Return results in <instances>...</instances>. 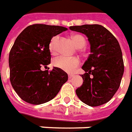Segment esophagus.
Returning a JSON list of instances; mask_svg holds the SVG:
<instances>
[{"label": "esophagus", "mask_w": 132, "mask_h": 132, "mask_svg": "<svg viewBox=\"0 0 132 132\" xmlns=\"http://www.w3.org/2000/svg\"><path fill=\"white\" fill-rule=\"evenodd\" d=\"M74 76H75L74 75H69V76H68V78H69V79H71V78H73Z\"/></svg>", "instance_id": "34e87169"}]
</instances>
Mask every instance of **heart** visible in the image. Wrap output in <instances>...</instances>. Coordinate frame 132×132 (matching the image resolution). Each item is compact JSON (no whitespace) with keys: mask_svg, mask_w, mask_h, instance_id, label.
<instances>
[{"mask_svg":"<svg viewBox=\"0 0 132 132\" xmlns=\"http://www.w3.org/2000/svg\"><path fill=\"white\" fill-rule=\"evenodd\" d=\"M59 39H60V36L56 35L52 38L49 43V50L52 54H55L56 52V45H57ZM72 39L78 48L84 47L86 43V38L80 34L72 35ZM53 64L55 67L60 68L64 71L68 72H72L77 67L79 66L80 60L77 57L68 58L66 56H61L54 60Z\"/></svg>","mask_w":132,"mask_h":132,"instance_id":"1","label":"heart"}]
</instances>
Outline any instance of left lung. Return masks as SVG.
Instances as JSON below:
<instances>
[{
  "label": "left lung",
  "mask_w": 132,
  "mask_h": 132,
  "mask_svg": "<svg viewBox=\"0 0 132 132\" xmlns=\"http://www.w3.org/2000/svg\"><path fill=\"white\" fill-rule=\"evenodd\" d=\"M71 30L87 36L91 54L82 69L83 84L76 91L84 103L96 107L110 101L120 86L124 71L118 41L108 30L100 24L71 26Z\"/></svg>",
  "instance_id": "8db88e82"
}]
</instances>
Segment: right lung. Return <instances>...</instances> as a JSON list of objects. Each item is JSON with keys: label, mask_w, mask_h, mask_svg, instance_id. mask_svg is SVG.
Wrapping results in <instances>:
<instances>
[{"label": "right lung", "mask_w": 132, "mask_h": 132, "mask_svg": "<svg viewBox=\"0 0 132 132\" xmlns=\"http://www.w3.org/2000/svg\"><path fill=\"white\" fill-rule=\"evenodd\" d=\"M66 27L43 24L27 27L18 35L9 57L10 81L19 97L32 105L52 100L68 80V74L58 68L41 70L51 62L49 43Z\"/></svg>", "instance_id": "add662e5"}]
</instances>
